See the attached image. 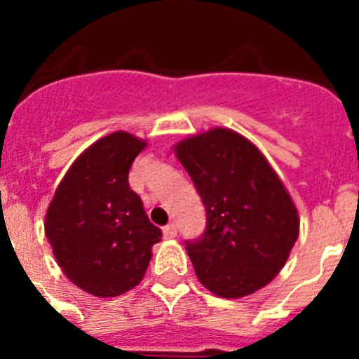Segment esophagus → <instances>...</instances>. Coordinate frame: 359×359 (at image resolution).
Returning a JSON list of instances; mask_svg holds the SVG:
<instances>
[{"instance_id": "obj_1", "label": "esophagus", "mask_w": 359, "mask_h": 359, "mask_svg": "<svg viewBox=\"0 0 359 359\" xmlns=\"http://www.w3.org/2000/svg\"><path fill=\"white\" fill-rule=\"evenodd\" d=\"M177 236V226L174 223L167 224V226L163 228V237L165 239H174V237Z\"/></svg>"}]
</instances>
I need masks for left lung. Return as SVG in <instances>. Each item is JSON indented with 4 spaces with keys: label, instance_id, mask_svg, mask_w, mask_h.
Wrapping results in <instances>:
<instances>
[{
    "label": "left lung",
    "instance_id": "8db88e82",
    "mask_svg": "<svg viewBox=\"0 0 359 359\" xmlns=\"http://www.w3.org/2000/svg\"><path fill=\"white\" fill-rule=\"evenodd\" d=\"M207 210L201 239L187 243L203 286L243 298L273 280L298 239L300 219L290 192L255 144L226 128L174 145Z\"/></svg>",
    "mask_w": 359,
    "mask_h": 359
}]
</instances>
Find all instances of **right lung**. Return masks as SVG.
I'll return each instance as SVG.
<instances>
[{"instance_id":"right-lung-1","label":"right lung","mask_w":359,"mask_h":359,"mask_svg":"<svg viewBox=\"0 0 359 359\" xmlns=\"http://www.w3.org/2000/svg\"><path fill=\"white\" fill-rule=\"evenodd\" d=\"M145 145L126 131L102 136L73 161L46 210L44 233L57 264L93 297H118L138 286L161 241L128 182Z\"/></svg>"}]
</instances>
